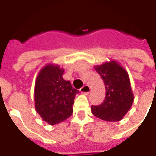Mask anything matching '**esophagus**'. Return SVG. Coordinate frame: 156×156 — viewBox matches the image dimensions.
<instances>
[{
	"instance_id": "obj_1",
	"label": "esophagus",
	"mask_w": 156,
	"mask_h": 156,
	"mask_svg": "<svg viewBox=\"0 0 156 156\" xmlns=\"http://www.w3.org/2000/svg\"><path fill=\"white\" fill-rule=\"evenodd\" d=\"M80 92H81L83 94H89V93H90V88H89V86H88V85H84V86L80 89Z\"/></svg>"
}]
</instances>
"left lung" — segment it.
<instances>
[{
  "mask_svg": "<svg viewBox=\"0 0 156 156\" xmlns=\"http://www.w3.org/2000/svg\"><path fill=\"white\" fill-rule=\"evenodd\" d=\"M104 80L106 96L98 106H91L93 115L103 120L117 122L126 115L134 102L129 74L117 61L94 66Z\"/></svg>",
  "mask_w": 156,
  "mask_h": 156,
  "instance_id": "1",
  "label": "left lung"
}]
</instances>
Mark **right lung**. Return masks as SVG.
I'll list each match as a JSON object with an SVG mask.
<instances>
[{
  "label": "right lung",
  "mask_w": 156,
  "mask_h": 156,
  "mask_svg": "<svg viewBox=\"0 0 156 156\" xmlns=\"http://www.w3.org/2000/svg\"><path fill=\"white\" fill-rule=\"evenodd\" d=\"M64 69L58 65L47 64L37 77L34 88L35 108L51 125L66 120L73 114L75 96L79 92L62 78Z\"/></svg>",
  "instance_id": "1"
}]
</instances>
